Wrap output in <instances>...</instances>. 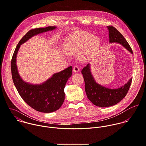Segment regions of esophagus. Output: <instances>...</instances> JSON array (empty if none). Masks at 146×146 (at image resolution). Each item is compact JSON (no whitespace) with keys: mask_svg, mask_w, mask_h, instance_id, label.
Instances as JSON below:
<instances>
[{"mask_svg":"<svg viewBox=\"0 0 146 146\" xmlns=\"http://www.w3.org/2000/svg\"><path fill=\"white\" fill-rule=\"evenodd\" d=\"M79 67L78 66H77V65H75V66H73V72H78V71H79Z\"/></svg>","mask_w":146,"mask_h":146,"instance_id":"esophagus-1","label":"esophagus"}]
</instances>
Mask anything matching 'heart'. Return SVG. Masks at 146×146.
Segmentation results:
<instances>
[{"label":"heart","instance_id":"heart-1","mask_svg":"<svg viewBox=\"0 0 146 146\" xmlns=\"http://www.w3.org/2000/svg\"><path fill=\"white\" fill-rule=\"evenodd\" d=\"M100 43L99 38L86 32H75L65 39L64 47L66 53L74 54L81 50L80 56L87 58L96 50Z\"/></svg>","mask_w":146,"mask_h":146}]
</instances>
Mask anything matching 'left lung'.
I'll return each instance as SVG.
<instances>
[{
    "label": "left lung",
    "mask_w": 146,
    "mask_h": 146,
    "mask_svg": "<svg viewBox=\"0 0 146 146\" xmlns=\"http://www.w3.org/2000/svg\"><path fill=\"white\" fill-rule=\"evenodd\" d=\"M109 30L110 42H117L122 44L131 54L133 50L123 36L113 26L107 27ZM85 81V91L88 98L94 105L100 107L114 106L122 100L126 95L130 87L132 78L121 88L110 89L98 84L94 80L90 69V64L81 71Z\"/></svg>",
    "instance_id": "8db88e82"
}]
</instances>
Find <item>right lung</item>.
Here are the masks:
<instances>
[{
  "instance_id": "1",
  "label": "right lung",
  "mask_w": 146,
  "mask_h": 146,
  "mask_svg": "<svg viewBox=\"0 0 146 146\" xmlns=\"http://www.w3.org/2000/svg\"><path fill=\"white\" fill-rule=\"evenodd\" d=\"M55 28V27H48L29 30L19 42L11 60L12 77L20 95L32 108L43 113L54 112L62 106L65 99L64 88L68 78L72 76V66L54 74L41 85H31L23 81L19 76L16 66V56L20 45L31 37Z\"/></svg>"
}]
</instances>
